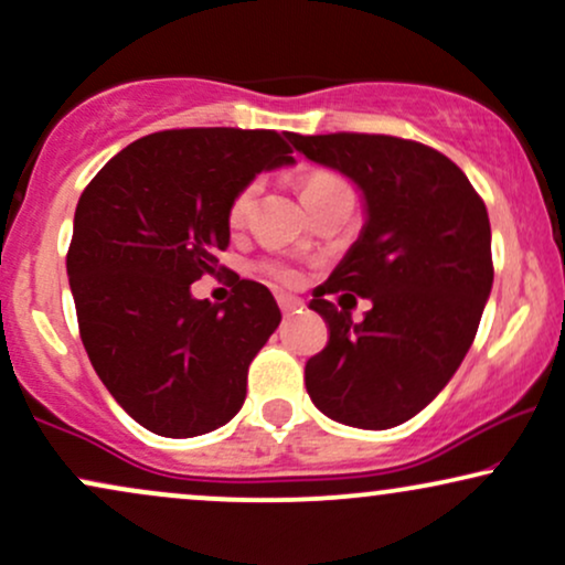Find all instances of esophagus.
<instances>
[{
  "mask_svg": "<svg viewBox=\"0 0 565 565\" xmlns=\"http://www.w3.org/2000/svg\"><path fill=\"white\" fill-rule=\"evenodd\" d=\"M276 300H278V308H281L284 313H291V310H297L302 305L300 300H297V297H289V295H278Z\"/></svg>",
  "mask_w": 565,
  "mask_h": 565,
  "instance_id": "obj_1",
  "label": "esophagus"
}]
</instances>
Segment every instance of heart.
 <instances>
[{"label":"heart","instance_id":"1","mask_svg":"<svg viewBox=\"0 0 565 565\" xmlns=\"http://www.w3.org/2000/svg\"><path fill=\"white\" fill-rule=\"evenodd\" d=\"M348 183L340 178L337 172H329V170H313L308 172L305 178L300 180V193H302V201L313 199V196H321V193L332 191V188H345ZM255 196H257V183L252 180V183L242 185L236 191V196L231 199L228 204V223L233 228H238V225L246 223V217H249L252 212V204H255ZM260 270L268 278H274L278 284H295L297 281V270L291 268V265L281 263V260H263L260 263Z\"/></svg>","mask_w":565,"mask_h":565}]
</instances>
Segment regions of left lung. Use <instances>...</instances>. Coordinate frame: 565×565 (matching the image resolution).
<instances>
[{
    "mask_svg": "<svg viewBox=\"0 0 565 565\" xmlns=\"http://www.w3.org/2000/svg\"><path fill=\"white\" fill-rule=\"evenodd\" d=\"M310 161L364 191L366 225L313 291L329 340L305 364V387L327 417L385 430L423 412L462 364L494 281L483 199L449 157L393 135L289 132ZM373 300L353 324L328 300Z\"/></svg>",
    "mask_w": 565,
    "mask_h": 565,
    "instance_id": "8db88e82",
    "label": "left lung"
}]
</instances>
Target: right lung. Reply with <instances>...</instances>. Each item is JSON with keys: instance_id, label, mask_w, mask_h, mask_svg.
<instances>
[{"instance_id": "add662e5", "label": "right lung", "mask_w": 565, "mask_h": 565, "mask_svg": "<svg viewBox=\"0 0 565 565\" xmlns=\"http://www.w3.org/2000/svg\"><path fill=\"white\" fill-rule=\"evenodd\" d=\"M289 153L276 129H164L129 142L79 196L66 270L84 350L157 436H201L244 404L246 372L281 310L236 274L223 305L196 300L191 284L225 270L217 252L238 188Z\"/></svg>"}]
</instances>
